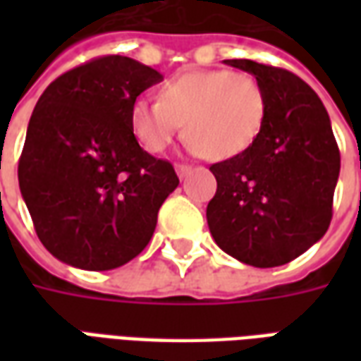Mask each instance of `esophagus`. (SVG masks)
<instances>
[{"instance_id":"34e87169","label":"esophagus","mask_w":361,"mask_h":361,"mask_svg":"<svg viewBox=\"0 0 361 361\" xmlns=\"http://www.w3.org/2000/svg\"><path fill=\"white\" fill-rule=\"evenodd\" d=\"M191 170H193V168L188 164H176V172H178V176H180L181 180H183V178H188L189 173H191Z\"/></svg>"}]
</instances>
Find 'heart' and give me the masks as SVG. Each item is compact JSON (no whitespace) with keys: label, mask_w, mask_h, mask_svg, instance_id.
Masks as SVG:
<instances>
[{"label":"heart","mask_w":361,"mask_h":361,"mask_svg":"<svg viewBox=\"0 0 361 361\" xmlns=\"http://www.w3.org/2000/svg\"><path fill=\"white\" fill-rule=\"evenodd\" d=\"M265 114V90L253 75L203 69L166 82L160 98L135 100L131 131L147 152L160 154L185 121L195 154L232 158L255 142Z\"/></svg>","instance_id":"1"}]
</instances>
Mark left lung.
I'll list each match as a JSON object with an SVG mask.
<instances>
[{
  "label": "left lung",
  "instance_id": "left-lung-1",
  "mask_svg": "<svg viewBox=\"0 0 361 361\" xmlns=\"http://www.w3.org/2000/svg\"><path fill=\"white\" fill-rule=\"evenodd\" d=\"M247 71L267 96L261 133L242 154L211 166L216 193L207 222L220 250L269 269L300 257L325 235L341 152L315 90L280 67L224 59Z\"/></svg>",
  "mask_w": 361,
  "mask_h": 361
}]
</instances>
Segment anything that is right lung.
Masks as SVG:
<instances>
[{"mask_svg":"<svg viewBox=\"0 0 361 361\" xmlns=\"http://www.w3.org/2000/svg\"><path fill=\"white\" fill-rule=\"evenodd\" d=\"M157 69L104 56L67 71L38 98L19 160L20 195L44 247L67 265L110 271L137 257L178 188L168 160L131 131L137 96Z\"/></svg>","mask_w":361,"mask_h":361,"instance_id":"add662e5","label":"right lung"}]
</instances>
